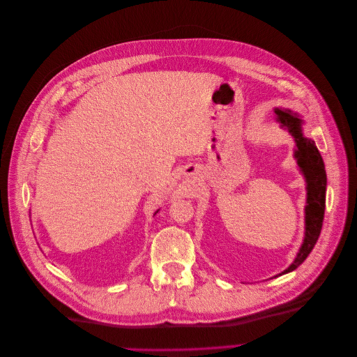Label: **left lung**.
I'll return each instance as SVG.
<instances>
[{"label":"left lung","instance_id":"obj_1","mask_svg":"<svg viewBox=\"0 0 357 357\" xmlns=\"http://www.w3.org/2000/svg\"><path fill=\"white\" fill-rule=\"evenodd\" d=\"M279 122L283 126H287L289 132L294 135L296 139V158L298 164L302 168V172L307 178V208H305V222H307V231H305V240L303 244L298 252V257L295 261L287 267L282 275L289 273V271L295 270L298 266L303 263V260L310 256L312 251L321 228H322V220H324V211H326V188H327V174H326V167L322 162V158L319 152L314 144L312 139L305 138L302 135L301 129V119L292 113L291 110H275Z\"/></svg>","mask_w":357,"mask_h":357}]
</instances>
